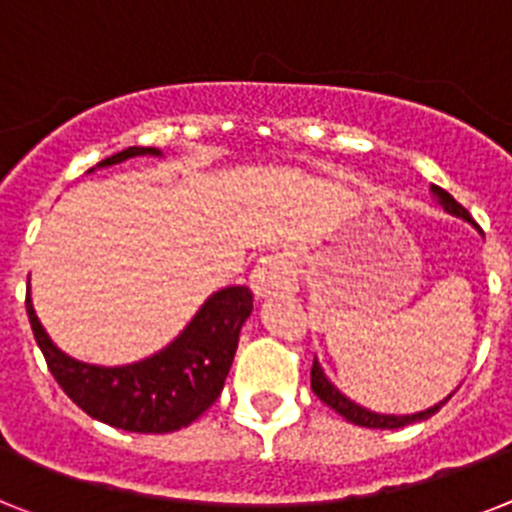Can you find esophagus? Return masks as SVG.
Wrapping results in <instances>:
<instances>
[{"instance_id":"1","label":"esophagus","mask_w":512,"mask_h":512,"mask_svg":"<svg viewBox=\"0 0 512 512\" xmlns=\"http://www.w3.org/2000/svg\"><path fill=\"white\" fill-rule=\"evenodd\" d=\"M249 278H252V291L257 296L291 294L296 289V268L291 263V257L283 255V252H273V255L263 257Z\"/></svg>"}]
</instances>
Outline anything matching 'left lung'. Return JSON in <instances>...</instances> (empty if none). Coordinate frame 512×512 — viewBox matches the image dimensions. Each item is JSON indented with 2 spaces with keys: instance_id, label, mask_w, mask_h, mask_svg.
I'll return each mask as SVG.
<instances>
[{
  "instance_id": "obj_1",
  "label": "left lung",
  "mask_w": 512,
  "mask_h": 512,
  "mask_svg": "<svg viewBox=\"0 0 512 512\" xmlns=\"http://www.w3.org/2000/svg\"><path fill=\"white\" fill-rule=\"evenodd\" d=\"M432 192L437 195V200H440V205L448 213H453V216L458 218H466V221H471V216H468V210L463 208L458 200H455L450 192H445L442 187H432ZM309 382H312V393L320 398L322 403H328L330 409L338 411V414L346 419V422H354L359 424V427H369V429H398V427H406V424H414V422H424V419H429L432 414H437V411L445 406V401H440L437 406H432V409L427 411H419V414H411V416H388V414H372V411L362 409V406H356V403H351L346 395L341 393V390H336L333 385L328 382V377L322 375L320 364L312 362V372H309Z\"/></svg>"
}]
</instances>
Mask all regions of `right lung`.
<instances>
[{"label":"right lung","instance_id":"add662e5","mask_svg":"<svg viewBox=\"0 0 512 512\" xmlns=\"http://www.w3.org/2000/svg\"><path fill=\"white\" fill-rule=\"evenodd\" d=\"M143 153L158 156L161 150L127 148L117 156L103 158L98 166H111ZM25 309L49 372L85 414L127 432L163 435L192 424L218 401L234 362L239 330L252 312V291L249 286L221 289L210 296L171 346L127 367L75 362L49 341L30 299H25Z\"/></svg>","mask_w":512,"mask_h":512}]
</instances>
